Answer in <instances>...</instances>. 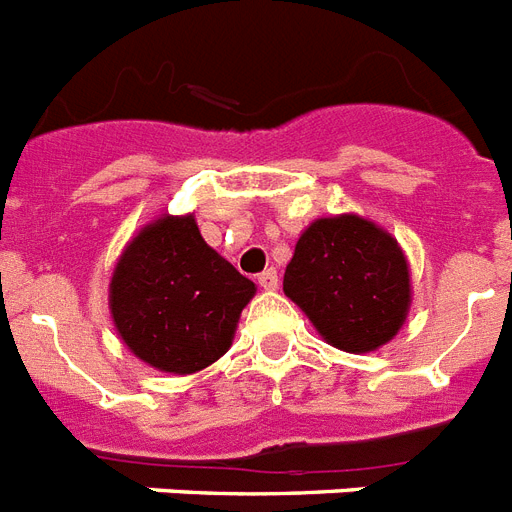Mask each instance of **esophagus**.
Wrapping results in <instances>:
<instances>
[{"instance_id":"esophagus-1","label":"esophagus","mask_w":512,"mask_h":512,"mask_svg":"<svg viewBox=\"0 0 512 512\" xmlns=\"http://www.w3.org/2000/svg\"><path fill=\"white\" fill-rule=\"evenodd\" d=\"M259 285L264 287V290H274V287L280 285V277H277V269H274V266H269V269H264V272L259 274Z\"/></svg>"}]
</instances>
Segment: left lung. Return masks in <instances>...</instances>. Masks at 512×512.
I'll list each match as a JSON object with an SVG mask.
<instances>
[{"label": "left lung", "mask_w": 512, "mask_h": 512, "mask_svg": "<svg viewBox=\"0 0 512 512\" xmlns=\"http://www.w3.org/2000/svg\"><path fill=\"white\" fill-rule=\"evenodd\" d=\"M282 290L316 332L345 353H369L390 342L411 308L403 248L358 214L311 222L295 243Z\"/></svg>", "instance_id": "1"}]
</instances>
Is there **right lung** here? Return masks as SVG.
Returning a JSON list of instances; mask_svg holds the SVG:
<instances>
[{
	"mask_svg": "<svg viewBox=\"0 0 512 512\" xmlns=\"http://www.w3.org/2000/svg\"><path fill=\"white\" fill-rule=\"evenodd\" d=\"M253 293L256 285L206 246L193 214H164L122 251L109 311L143 363L164 374H196L230 350Z\"/></svg>",
	"mask_w": 512,
	"mask_h": 512,
	"instance_id": "add662e5",
	"label": "right lung"
}]
</instances>
